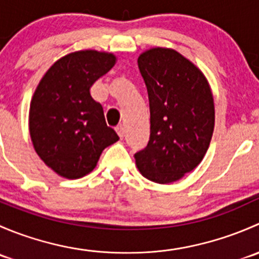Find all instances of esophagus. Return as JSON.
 <instances>
[{"label":"esophagus","mask_w":259,"mask_h":259,"mask_svg":"<svg viewBox=\"0 0 259 259\" xmlns=\"http://www.w3.org/2000/svg\"><path fill=\"white\" fill-rule=\"evenodd\" d=\"M115 130H116V133H117V135H119L120 139H122V138H124V134H125L124 126H121V125H120V126H117Z\"/></svg>","instance_id":"34e87169"}]
</instances>
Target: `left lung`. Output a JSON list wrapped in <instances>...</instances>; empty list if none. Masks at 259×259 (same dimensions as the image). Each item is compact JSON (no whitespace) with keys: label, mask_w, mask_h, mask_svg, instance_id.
Returning a JSON list of instances; mask_svg holds the SVG:
<instances>
[{"label":"left lung","mask_w":259,"mask_h":259,"mask_svg":"<svg viewBox=\"0 0 259 259\" xmlns=\"http://www.w3.org/2000/svg\"><path fill=\"white\" fill-rule=\"evenodd\" d=\"M138 66L148 90L150 137L135 153V163L151 182H176L207 153L214 129L213 95L204 75L174 50H148Z\"/></svg>","instance_id":"obj_1"}]
</instances>
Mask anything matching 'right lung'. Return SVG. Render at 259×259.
Masks as SVG:
<instances>
[{
  "mask_svg": "<svg viewBox=\"0 0 259 259\" xmlns=\"http://www.w3.org/2000/svg\"><path fill=\"white\" fill-rule=\"evenodd\" d=\"M115 64L113 54L77 51L55 62L38 83L30 108L33 148L59 176L77 179L95 168L119 137L106 125L90 88Z\"/></svg>",
  "mask_w": 259,
  "mask_h": 259,
  "instance_id": "right-lung-1",
  "label": "right lung"
}]
</instances>
